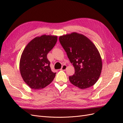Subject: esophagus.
<instances>
[{"label":"esophagus","mask_w":123,"mask_h":123,"mask_svg":"<svg viewBox=\"0 0 123 123\" xmlns=\"http://www.w3.org/2000/svg\"><path fill=\"white\" fill-rule=\"evenodd\" d=\"M67 68V65H63V66H62V68H61V70H62V71H65V70H66Z\"/></svg>","instance_id":"34e87169"}]
</instances>
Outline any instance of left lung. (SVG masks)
<instances>
[{"mask_svg": "<svg viewBox=\"0 0 123 123\" xmlns=\"http://www.w3.org/2000/svg\"><path fill=\"white\" fill-rule=\"evenodd\" d=\"M59 40L75 69L74 75L69 76L70 82L81 89L94 85L101 73L102 61L93 43L76 32L61 36Z\"/></svg>", "mask_w": 123, "mask_h": 123, "instance_id": "obj_1", "label": "left lung"}]
</instances>
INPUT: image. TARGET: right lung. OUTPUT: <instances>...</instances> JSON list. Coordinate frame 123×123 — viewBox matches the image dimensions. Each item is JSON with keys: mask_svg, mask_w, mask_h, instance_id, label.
<instances>
[{"mask_svg": "<svg viewBox=\"0 0 123 123\" xmlns=\"http://www.w3.org/2000/svg\"><path fill=\"white\" fill-rule=\"evenodd\" d=\"M56 36L43 35L30 42L21 54L19 69L25 82L31 89L38 90L49 85L55 76L52 71L47 54L55 45Z\"/></svg>", "mask_w": 123, "mask_h": 123, "instance_id": "obj_1", "label": "right lung"}]
</instances>
